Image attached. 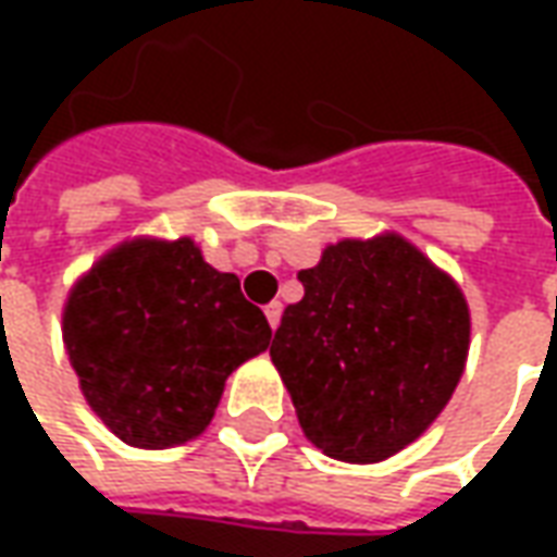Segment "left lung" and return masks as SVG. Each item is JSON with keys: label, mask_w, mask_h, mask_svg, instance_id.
I'll return each mask as SVG.
<instances>
[{"label": "left lung", "mask_w": 557, "mask_h": 557, "mask_svg": "<svg viewBox=\"0 0 557 557\" xmlns=\"http://www.w3.org/2000/svg\"><path fill=\"white\" fill-rule=\"evenodd\" d=\"M62 339L91 411L131 447L163 450L206 432L271 327L242 280L178 238L103 256L67 295Z\"/></svg>", "instance_id": "obj_1"}]
</instances>
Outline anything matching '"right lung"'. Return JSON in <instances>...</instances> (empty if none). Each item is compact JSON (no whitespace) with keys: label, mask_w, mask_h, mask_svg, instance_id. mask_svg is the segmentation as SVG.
<instances>
[{"label":"right lung","mask_w":557,"mask_h":557,"mask_svg":"<svg viewBox=\"0 0 557 557\" xmlns=\"http://www.w3.org/2000/svg\"><path fill=\"white\" fill-rule=\"evenodd\" d=\"M271 361L304 435L343 462H382L442 414L468 355L454 280L394 238L331 244L298 274Z\"/></svg>","instance_id":"add662e5"}]
</instances>
